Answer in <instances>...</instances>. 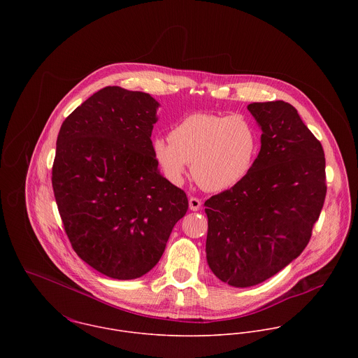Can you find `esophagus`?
<instances>
[{
  "mask_svg": "<svg viewBox=\"0 0 358 358\" xmlns=\"http://www.w3.org/2000/svg\"><path fill=\"white\" fill-rule=\"evenodd\" d=\"M189 206L192 210H199L201 208V201L197 199V197H190L189 199Z\"/></svg>",
  "mask_w": 358,
  "mask_h": 358,
  "instance_id": "obj_1",
  "label": "esophagus"
}]
</instances>
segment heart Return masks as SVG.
<instances>
[{"label": "heart", "mask_w": 358, "mask_h": 358, "mask_svg": "<svg viewBox=\"0 0 358 358\" xmlns=\"http://www.w3.org/2000/svg\"><path fill=\"white\" fill-rule=\"evenodd\" d=\"M152 152L171 183L180 185L192 162L197 183L216 193L236 186L248 175L257 152V135L241 115L194 113L171 131L169 141L155 138Z\"/></svg>", "instance_id": "heart-1"}]
</instances>
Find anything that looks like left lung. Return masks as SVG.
Masks as SVG:
<instances>
[{
    "mask_svg": "<svg viewBox=\"0 0 358 358\" xmlns=\"http://www.w3.org/2000/svg\"><path fill=\"white\" fill-rule=\"evenodd\" d=\"M262 129L248 175L205 201L206 262L223 282L247 288L277 274L306 248L322 209L325 157L298 110L251 103Z\"/></svg>",
    "mask_w": 358,
    "mask_h": 358,
    "instance_id": "8db88e82",
    "label": "left lung"
}]
</instances>
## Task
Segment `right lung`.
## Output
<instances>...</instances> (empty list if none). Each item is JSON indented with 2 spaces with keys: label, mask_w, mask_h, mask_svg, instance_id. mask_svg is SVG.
Segmentation results:
<instances>
[{
  "label": "right lung",
  "mask_w": 358,
  "mask_h": 358,
  "mask_svg": "<svg viewBox=\"0 0 358 358\" xmlns=\"http://www.w3.org/2000/svg\"><path fill=\"white\" fill-rule=\"evenodd\" d=\"M158 106L149 94L106 87L57 135L52 187L66 234L76 254L110 278L149 273L189 208L154 159Z\"/></svg>",
  "instance_id": "1"
}]
</instances>
